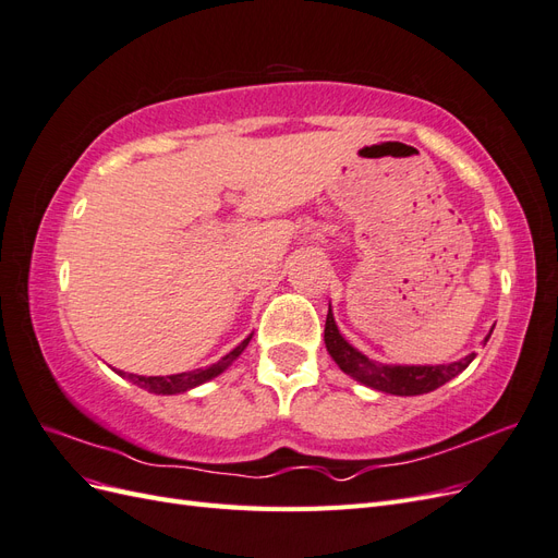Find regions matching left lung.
<instances>
[{"label":"left lung","mask_w":558,"mask_h":558,"mask_svg":"<svg viewBox=\"0 0 558 558\" xmlns=\"http://www.w3.org/2000/svg\"><path fill=\"white\" fill-rule=\"evenodd\" d=\"M488 332L484 337V342H488ZM324 340L326 349L332 356V361L340 365L344 375L353 377L356 381L375 388V391L381 393H391V396H421V393H430L435 388H440L456 375H461L463 369L475 359V353L470 356L453 361L449 365H384L373 359H367L365 353H361L356 347H351L340 328L335 324L332 310L328 307L326 316V330H324Z\"/></svg>","instance_id":"8db88e82"}]
</instances>
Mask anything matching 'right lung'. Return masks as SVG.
Instances as JSON below:
<instances>
[{
  "label": "right lung",
  "mask_w": 558,
  "mask_h": 558,
  "mask_svg": "<svg viewBox=\"0 0 558 558\" xmlns=\"http://www.w3.org/2000/svg\"><path fill=\"white\" fill-rule=\"evenodd\" d=\"M251 342V335L246 337V340L242 344L234 347L230 353H226V356L209 365V367H197V369H191V373H179V375H167V377H142V375H125L118 369V375L121 377H128L132 384H137L142 388H146L148 393H158V396H174V393H185L191 391V388L205 384L214 377H218L221 373H226V369L240 359V353L248 347Z\"/></svg>",
  "instance_id": "obj_1"
}]
</instances>
